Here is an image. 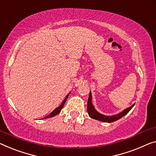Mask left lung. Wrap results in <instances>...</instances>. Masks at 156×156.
<instances>
[{
  "mask_svg": "<svg viewBox=\"0 0 156 156\" xmlns=\"http://www.w3.org/2000/svg\"><path fill=\"white\" fill-rule=\"evenodd\" d=\"M134 106V104L132 105L130 107L127 108L125 110H123L122 112H120L118 114L113 115H105L101 114V113H99L96 109H95L94 106H93V104L92 103V93L91 92H90V94H89V98H88V101H87V113L89 114L90 117L93 118V119L99 120V121L101 122H112L116 121V120H119L120 118H121L123 116H125L126 114H127V113L131 110L132 108Z\"/></svg>",
  "mask_w": 156,
  "mask_h": 156,
  "instance_id": "obj_1",
  "label": "left lung"
}]
</instances>
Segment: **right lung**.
Here are the masks:
<instances>
[{
  "label": "right lung",
  "instance_id": "1",
  "mask_svg": "<svg viewBox=\"0 0 156 156\" xmlns=\"http://www.w3.org/2000/svg\"><path fill=\"white\" fill-rule=\"evenodd\" d=\"M69 94H70V92L68 94L66 95V97H65L64 98V101H62V103L61 104V105H60L59 106H58L57 108H56L54 111H52V112H51L50 114L49 115H48L47 116H46V117H45L43 118V119H47V118H52V117H54L55 115H57L58 113H59L60 111H61V110L62 109V108H63V106H64V104H65V102H66V99H67V98H68V97H69Z\"/></svg>",
  "mask_w": 156,
  "mask_h": 156
}]
</instances>
